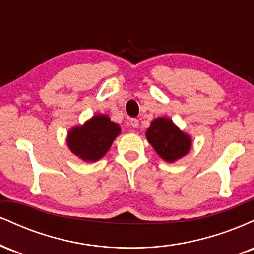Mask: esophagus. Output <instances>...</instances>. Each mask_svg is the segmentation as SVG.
I'll use <instances>...</instances> for the list:
<instances>
[{
    "label": "esophagus",
    "instance_id": "esophagus-1",
    "mask_svg": "<svg viewBox=\"0 0 254 254\" xmlns=\"http://www.w3.org/2000/svg\"><path fill=\"white\" fill-rule=\"evenodd\" d=\"M130 124H131V127H135V129H137V127H138V125H139L138 119H136V118H131V119H130Z\"/></svg>",
    "mask_w": 254,
    "mask_h": 254
}]
</instances>
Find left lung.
<instances>
[{
  "instance_id": "1",
  "label": "left lung",
  "mask_w": 254,
  "mask_h": 254,
  "mask_svg": "<svg viewBox=\"0 0 254 254\" xmlns=\"http://www.w3.org/2000/svg\"><path fill=\"white\" fill-rule=\"evenodd\" d=\"M148 142L166 162H174L191 149L192 139L183 132L170 118H155L145 132Z\"/></svg>"
}]
</instances>
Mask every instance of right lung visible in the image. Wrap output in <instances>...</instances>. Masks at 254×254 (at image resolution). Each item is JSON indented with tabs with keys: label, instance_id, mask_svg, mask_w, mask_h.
Instances as JSON below:
<instances>
[{
	"label": "right lung",
	"instance_id": "obj_1",
	"mask_svg": "<svg viewBox=\"0 0 254 254\" xmlns=\"http://www.w3.org/2000/svg\"><path fill=\"white\" fill-rule=\"evenodd\" d=\"M121 133V127L106 115L93 116L83 125L69 130V149L87 162L100 160L109 151L113 141Z\"/></svg>",
	"mask_w": 254,
	"mask_h": 254
}]
</instances>
